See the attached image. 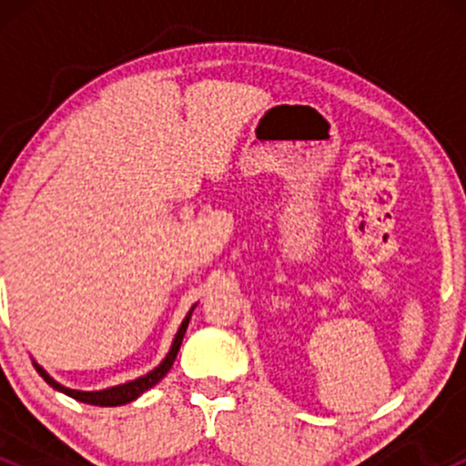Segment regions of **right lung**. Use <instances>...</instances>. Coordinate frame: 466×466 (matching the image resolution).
Listing matches in <instances>:
<instances>
[{"instance_id":"obj_1","label":"right lung","mask_w":466,"mask_h":466,"mask_svg":"<svg viewBox=\"0 0 466 466\" xmlns=\"http://www.w3.org/2000/svg\"><path fill=\"white\" fill-rule=\"evenodd\" d=\"M190 315H192V311L186 315V319H184V322H181L177 335H175L173 346H170V352H168V355H166V360L159 363V366L155 368V370H151L148 374H144V377H140V379H136V381L122 383V386H116V388H109V390H100V392H78V390H69V388L58 386L55 379H52L50 374L44 370V368L36 366V363H35V368H36V372H39L41 377H44L52 388L58 390V392L67 394V397L80 400V403L100 405V408H116V405L131 403V400H136L137 397H140V394L147 392L148 388H153L155 383L162 381V379L166 377V372L170 370V366H173L175 357H177V352H179V346H181V339H184V335H186V329H188Z\"/></svg>"}]
</instances>
